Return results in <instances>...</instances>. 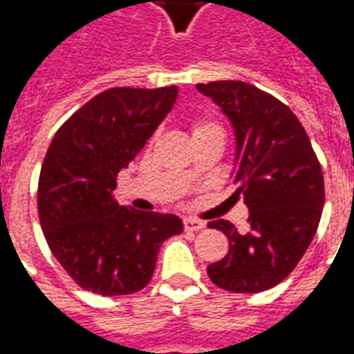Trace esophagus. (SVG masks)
<instances>
[{
  "label": "esophagus",
  "mask_w": 354,
  "mask_h": 354,
  "mask_svg": "<svg viewBox=\"0 0 354 354\" xmlns=\"http://www.w3.org/2000/svg\"><path fill=\"white\" fill-rule=\"evenodd\" d=\"M207 223L203 220H197V218H184V230L185 231H201L205 230Z\"/></svg>",
  "instance_id": "esophagus-1"
}]
</instances>
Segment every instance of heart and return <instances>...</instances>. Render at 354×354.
<instances>
[{"mask_svg":"<svg viewBox=\"0 0 354 354\" xmlns=\"http://www.w3.org/2000/svg\"><path fill=\"white\" fill-rule=\"evenodd\" d=\"M208 129H218V131H220V127H218L216 123H197L195 127H193V134L201 131H208Z\"/></svg>","mask_w":354,"mask_h":354,"instance_id":"1","label":"heart"}]
</instances>
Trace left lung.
Here are the masks:
<instances>
[{
  "label": "left lung",
  "mask_w": 354,
  "mask_h": 354,
  "mask_svg": "<svg viewBox=\"0 0 354 354\" xmlns=\"http://www.w3.org/2000/svg\"><path fill=\"white\" fill-rule=\"evenodd\" d=\"M199 93L222 108L235 131L233 199L248 207V230L208 222L230 241L207 267L216 286L256 294L284 281L311 245L324 207V180L307 132L288 106L245 81H212Z\"/></svg>",
  "instance_id": "8db88e82"
}]
</instances>
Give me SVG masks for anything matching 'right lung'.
<instances>
[{
    "instance_id": "1",
    "label": "right lung",
    "mask_w": 354,
    "mask_h": 354,
    "mask_svg": "<svg viewBox=\"0 0 354 354\" xmlns=\"http://www.w3.org/2000/svg\"><path fill=\"white\" fill-rule=\"evenodd\" d=\"M178 87H115L96 94L50 142L37 187L50 252L81 288L127 296L146 286L161 245L184 230L174 214L138 212L113 199L117 174L146 146Z\"/></svg>"
}]
</instances>
